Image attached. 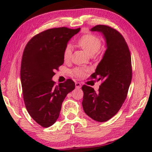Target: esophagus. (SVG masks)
Returning a JSON list of instances; mask_svg holds the SVG:
<instances>
[{"instance_id": "esophagus-1", "label": "esophagus", "mask_w": 152, "mask_h": 152, "mask_svg": "<svg viewBox=\"0 0 152 152\" xmlns=\"http://www.w3.org/2000/svg\"><path fill=\"white\" fill-rule=\"evenodd\" d=\"M75 86H76V88L77 89H80V88H81V87H82L81 83H80V82H76Z\"/></svg>"}]
</instances>
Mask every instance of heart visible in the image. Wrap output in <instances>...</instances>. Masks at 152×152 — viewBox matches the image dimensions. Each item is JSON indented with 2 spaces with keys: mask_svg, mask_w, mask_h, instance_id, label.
Segmentation results:
<instances>
[{
  "mask_svg": "<svg viewBox=\"0 0 152 152\" xmlns=\"http://www.w3.org/2000/svg\"><path fill=\"white\" fill-rule=\"evenodd\" d=\"M78 45L89 56H93L99 51L101 47V40L95 35L91 34L83 35L78 40ZM72 55V46L68 44L64 50L63 58L65 61H69ZM74 75L78 77H82L84 75V70L80 68H76L72 70Z\"/></svg>",
  "mask_w": 152,
  "mask_h": 152,
  "instance_id": "1",
  "label": "heart"
}]
</instances>
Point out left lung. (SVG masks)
Instances as JSON below:
<instances>
[{"instance_id": "obj_1", "label": "left lung", "mask_w": 152, "mask_h": 152, "mask_svg": "<svg viewBox=\"0 0 152 152\" xmlns=\"http://www.w3.org/2000/svg\"><path fill=\"white\" fill-rule=\"evenodd\" d=\"M90 31L102 34L106 49L91 75L102 80V84L97 92L89 86H82V106L93 120L105 122L117 114L127 97L132 79L131 57L124 38L114 28L99 25Z\"/></svg>"}]
</instances>
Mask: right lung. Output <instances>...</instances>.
<instances>
[{
    "label": "right lung",
    "instance_id": "right-lung-1",
    "mask_svg": "<svg viewBox=\"0 0 152 152\" xmlns=\"http://www.w3.org/2000/svg\"><path fill=\"white\" fill-rule=\"evenodd\" d=\"M80 28H54L32 38L25 46L21 65V82L25 106L37 124L49 127L59 116L62 103L75 88L70 79L55 85L54 71L64 63L63 53Z\"/></svg>",
    "mask_w": 152,
    "mask_h": 152
}]
</instances>
